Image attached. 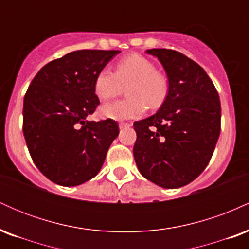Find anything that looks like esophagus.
Segmentation results:
<instances>
[{"label": "esophagus", "instance_id": "1", "mask_svg": "<svg viewBox=\"0 0 249 249\" xmlns=\"http://www.w3.org/2000/svg\"><path fill=\"white\" fill-rule=\"evenodd\" d=\"M131 124L130 123H119V128H124V127H130Z\"/></svg>", "mask_w": 249, "mask_h": 249}]
</instances>
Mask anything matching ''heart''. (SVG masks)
Masks as SVG:
<instances>
[{
  "label": "heart",
  "mask_w": 249,
  "mask_h": 249,
  "mask_svg": "<svg viewBox=\"0 0 249 249\" xmlns=\"http://www.w3.org/2000/svg\"><path fill=\"white\" fill-rule=\"evenodd\" d=\"M126 101H116L102 105L101 115L115 121H126L141 117L145 105L151 110L160 107L166 101L168 81L156 70V65L146 57L130 55L116 64L115 73L103 69L97 73L93 90L102 101L113 98L128 87Z\"/></svg>",
  "instance_id": "b5f03b06"
}]
</instances>
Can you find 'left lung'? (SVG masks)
<instances>
[{
  "label": "left lung",
  "mask_w": 249,
  "mask_h": 249,
  "mask_svg": "<svg viewBox=\"0 0 249 249\" xmlns=\"http://www.w3.org/2000/svg\"><path fill=\"white\" fill-rule=\"evenodd\" d=\"M167 75L166 101L134 122L133 156L142 177L164 188L190 184L206 168L220 134L221 107L206 71L178 51L150 49Z\"/></svg>",
  "instance_id": "1"
}]
</instances>
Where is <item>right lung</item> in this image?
<instances>
[{
	"mask_svg": "<svg viewBox=\"0 0 249 249\" xmlns=\"http://www.w3.org/2000/svg\"><path fill=\"white\" fill-rule=\"evenodd\" d=\"M119 50H78L48 63L31 81L23 102V134L34 164L62 186H77L101 171L119 127L93 122L97 73Z\"/></svg>",
	"mask_w": 249,
	"mask_h": 249,
	"instance_id": "obj_1",
	"label": "right lung"
}]
</instances>
